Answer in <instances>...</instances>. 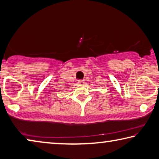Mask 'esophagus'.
<instances>
[{
    "label": "esophagus",
    "instance_id": "34e87169",
    "mask_svg": "<svg viewBox=\"0 0 159 159\" xmlns=\"http://www.w3.org/2000/svg\"><path fill=\"white\" fill-rule=\"evenodd\" d=\"M78 84H80V85H83L84 84V81H79V82H78Z\"/></svg>",
    "mask_w": 159,
    "mask_h": 159
}]
</instances>
